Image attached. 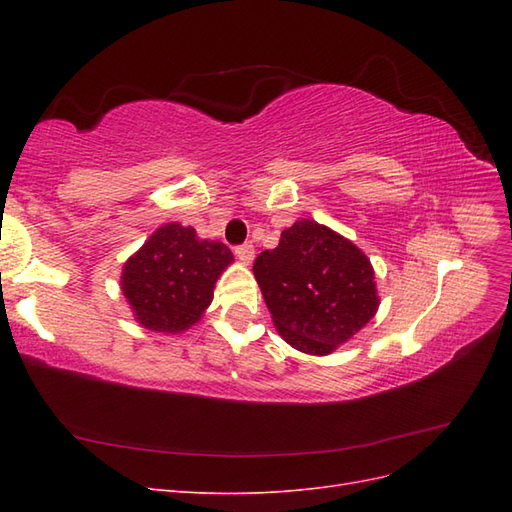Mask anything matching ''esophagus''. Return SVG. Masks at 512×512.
I'll use <instances>...</instances> for the list:
<instances>
[{
  "mask_svg": "<svg viewBox=\"0 0 512 512\" xmlns=\"http://www.w3.org/2000/svg\"><path fill=\"white\" fill-rule=\"evenodd\" d=\"M235 254L241 262H245V265H250V262L254 260V245L252 243H243V245H237L235 247Z\"/></svg>",
  "mask_w": 512,
  "mask_h": 512,
  "instance_id": "1",
  "label": "esophagus"
}]
</instances>
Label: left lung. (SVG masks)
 <instances>
[{
    "label": "left lung",
    "mask_w": 512,
    "mask_h": 512,
    "mask_svg": "<svg viewBox=\"0 0 512 512\" xmlns=\"http://www.w3.org/2000/svg\"><path fill=\"white\" fill-rule=\"evenodd\" d=\"M256 282L280 335L307 354H329L374 318L369 258L327 226L301 220L254 262Z\"/></svg>",
    "instance_id": "1"
}]
</instances>
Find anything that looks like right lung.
Listing matches in <instances>:
<instances>
[{"mask_svg":"<svg viewBox=\"0 0 512 512\" xmlns=\"http://www.w3.org/2000/svg\"><path fill=\"white\" fill-rule=\"evenodd\" d=\"M230 262L224 243L200 241L194 228L166 224L126 262L121 290L145 329L179 333L205 312Z\"/></svg>","mask_w":512,"mask_h":512,"instance_id":"obj_1","label":"right lung"}]
</instances>
